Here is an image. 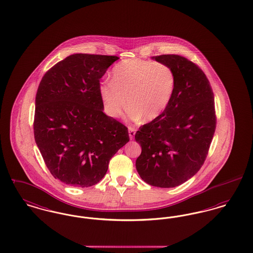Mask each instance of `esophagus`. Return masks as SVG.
<instances>
[{
    "label": "esophagus",
    "instance_id": "1",
    "mask_svg": "<svg viewBox=\"0 0 253 253\" xmlns=\"http://www.w3.org/2000/svg\"><path fill=\"white\" fill-rule=\"evenodd\" d=\"M135 129L134 127H129V135H130V139L133 140L134 137V134H135Z\"/></svg>",
    "mask_w": 253,
    "mask_h": 253
}]
</instances>
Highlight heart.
<instances>
[{
	"label": "heart",
	"instance_id": "heart-1",
	"mask_svg": "<svg viewBox=\"0 0 253 253\" xmlns=\"http://www.w3.org/2000/svg\"><path fill=\"white\" fill-rule=\"evenodd\" d=\"M176 86L173 69L160 62L126 59L112 72V82L99 87L105 110L111 117H119L130 107L132 119L151 121L159 118L170 103ZM126 100H125V98Z\"/></svg>",
	"mask_w": 253,
	"mask_h": 253
}]
</instances>
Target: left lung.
<instances>
[{
    "mask_svg": "<svg viewBox=\"0 0 253 253\" xmlns=\"http://www.w3.org/2000/svg\"><path fill=\"white\" fill-rule=\"evenodd\" d=\"M153 58L173 69L176 86L164 113L135 133L141 146L135 167L150 185L170 188L192 178L207 159L217 123L214 94L192 61L178 54Z\"/></svg>",
    "mask_w": 253,
    "mask_h": 253,
    "instance_id": "1",
    "label": "left lung"
}]
</instances>
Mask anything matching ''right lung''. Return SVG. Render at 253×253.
<instances>
[{
    "label": "right lung",
    "instance_id": "right-lung-1",
    "mask_svg": "<svg viewBox=\"0 0 253 253\" xmlns=\"http://www.w3.org/2000/svg\"><path fill=\"white\" fill-rule=\"evenodd\" d=\"M115 55L76 53L50 68L35 98L33 131L50 174L89 187L104 177L110 160L129 140L128 128L103 113L100 78Z\"/></svg>",
    "mask_w": 253,
    "mask_h": 253
}]
</instances>
